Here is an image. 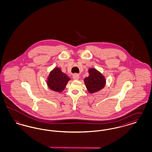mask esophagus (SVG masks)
Masks as SVG:
<instances>
[{"mask_svg":"<svg viewBox=\"0 0 152 152\" xmlns=\"http://www.w3.org/2000/svg\"><path fill=\"white\" fill-rule=\"evenodd\" d=\"M79 75L77 73H75L73 75V79L74 80H78L79 79Z\"/></svg>","mask_w":152,"mask_h":152,"instance_id":"34e87169","label":"esophagus"}]
</instances>
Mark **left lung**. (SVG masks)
<instances>
[{
	"instance_id": "1",
	"label": "left lung",
	"mask_w": 152,
	"mask_h": 152,
	"mask_svg": "<svg viewBox=\"0 0 152 152\" xmlns=\"http://www.w3.org/2000/svg\"><path fill=\"white\" fill-rule=\"evenodd\" d=\"M89 75L84 79V83L89 93H94L102 89L105 84V79L100 73L94 68L89 70Z\"/></svg>"
}]
</instances>
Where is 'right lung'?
<instances>
[{
    "label": "right lung",
    "instance_id": "right-lung-1",
    "mask_svg": "<svg viewBox=\"0 0 152 152\" xmlns=\"http://www.w3.org/2000/svg\"><path fill=\"white\" fill-rule=\"evenodd\" d=\"M70 80L65 73L61 72L59 68H56L50 73L47 84L52 90L61 92L64 89L68 81Z\"/></svg>",
    "mask_w": 152,
    "mask_h": 152
}]
</instances>
